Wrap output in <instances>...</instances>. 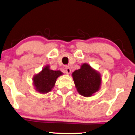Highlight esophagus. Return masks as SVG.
I'll return each mask as SVG.
<instances>
[{
    "label": "esophagus",
    "mask_w": 135,
    "mask_h": 135,
    "mask_svg": "<svg viewBox=\"0 0 135 135\" xmlns=\"http://www.w3.org/2000/svg\"><path fill=\"white\" fill-rule=\"evenodd\" d=\"M65 71H66V74H69L71 73V69L69 67V66H66V68H65Z\"/></svg>",
    "instance_id": "1"
}]
</instances>
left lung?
Masks as SVG:
<instances>
[{"label": "left lung", "instance_id": "left-lung-1", "mask_svg": "<svg viewBox=\"0 0 135 135\" xmlns=\"http://www.w3.org/2000/svg\"><path fill=\"white\" fill-rule=\"evenodd\" d=\"M72 76L81 95L89 97L99 90L102 81L100 74L88 64H82L80 69L73 73Z\"/></svg>", "mask_w": 135, "mask_h": 135}]
</instances>
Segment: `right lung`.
<instances>
[{
	"mask_svg": "<svg viewBox=\"0 0 135 135\" xmlns=\"http://www.w3.org/2000/svg\"><path fill=\"white\" fill-rule=\"evenodd\" d=\"M62 74L61 71L50 69V66H46L41 72L36 74L33 78V85L36 91L40 93H47L54 86L57 78Z\"/></svg>",
	"mask_w": 135,
	"mask_h": 135,
	"instance_id": "obj_1",
	"label": "right lung"
}]
</instances>
